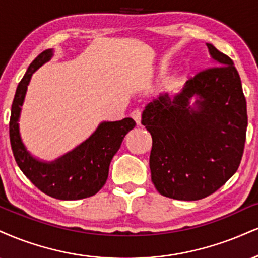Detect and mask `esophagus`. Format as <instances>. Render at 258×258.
Segmentation results:
<instances>
[{"mask_svg": "<svg viewBox=\"0 0 258 258\" xmlns=\"http://www.w3.org/2000/svg\"><path fill=\"white\" fill-rule=\"evenodd\" d=\"M131 116H132V119L136 121V123H137V125H141V119H142L141 110H138V109L133 110L131 113Z\"/></svg>", "mask_w": 258, "mask_h": 258, "instance_id": "obj_1", "label": "esophagus"}]
</instances>
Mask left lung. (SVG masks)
I'll list each match as a JSON object with an SVG mask.
<instances>
[{
	"mask_svg": "<svg viewBox=\"0 0 258 258\" xmlns=\"http://www.w3.org/2000/svg\"><path fill=\"white\" fill-rule=\"evenodd\" d=\"M207 46L216 66L188 79L179 94L160 95L142 114L153 138L151 180L173 200L214 194L237 172L244 153L247 111L240 77L227 55Z\"/></svg>",
	"mask_w": 258,
	"mask_h": 258,
	"instance_id": "8db88e82",
	"label": "left lung"
}]
</instances>
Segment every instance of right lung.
I'll return each instance as SVG.
<instances>
[{
    "label": "right lung",
    "instance_id": "right-lung-1",
    "mask_svg": "<svg viewBox=\"0 0 258 258\" xmlns=\"http://www.w3.org/2000/svg\"><path fill=\"white\" fill-rule=\"evenodd\" d=\"M51 56L52 49L39 54L18 85L9 120L11 147L21 172L40 191L56 200H83L94 196L103 187L110 161L136 122L131 117L120 121H104L85 142L52 162L35 159L21 141L19 117L31 77Z\"/></svg>",
    "mask_w": 258,
    "mask_h": 258
}]
</instances>
